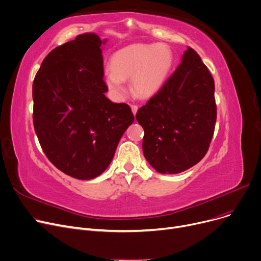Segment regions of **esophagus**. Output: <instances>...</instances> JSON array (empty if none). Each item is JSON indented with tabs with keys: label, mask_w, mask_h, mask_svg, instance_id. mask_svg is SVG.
Instances as JSON below:
<instances>
[{
	"label": "esophagus",
	"mask_w": 261,
	"mask_h": 261,
	"mask_svg": "<svg viewBox=\"0 0 261 261\" xmlns=\"http://www.w3.org/2000/svg\"><path fill=\"white\" fill-rule=\"evenodd\" d=\"M131 110H132V113L135 115L137 110H138V107L136 105H131Z\"/></svg>",
	"instance_id": "obj_1"
}]
</instances>
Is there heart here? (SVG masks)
Segmentation results:
<instances>
[{
  "label": "heart",
  "instance_id": "1",
  "mask_svg": "<svg viewBox=\"0 0 261 261\" xmlns=\"http://www.w3.org/2000/svg\"><path fill=\"white\" fill-rule=\"evenodd\" d=\"M174 60L173 50L164 43L129 45L112 56L111 69L105 73L107 86L121 97L126 93L125 80L130 77V88L136 96L152 97L167 83Z\"/></svg>",
  "mask_w": 261,
  "mask_h": 261
}]
</instances>
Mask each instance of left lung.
<instances>
[{
    "instance_id": "obj_1",
    "label": "left lung",
    "mask_w": 261,
    "mask_h": 261,
    "mask_svg": "<svg viewBox=\"0 0 261 261\" xmlns=\"http://www.w3.org/2000/svg\"><path fill=\"white\" fill-rule=\"evenodd\" d=\"M214 90L210 71L188 47L163 88L138 109L144 155L159 173L176 174L203 159L216 123Z\"/></svg>"
}]
</instances>
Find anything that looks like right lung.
I'll list each match as a JSON object with an SVG mask.
<instances>
[{"label": "right lung", "mask_w": 261, "mask_h": 261, "mask_svg": "<svg viewBox=\"0 0 261 261\" xmlns=\"http://www.w3.org/2000/svg\"><path fill=\"white\" fill-rule=\"evenodd\" d=\"M106 42L90 32L55 48L32 85L33 126L44 153L65 174L83 180L108 168L134 120L127 103L105 95Z\"/></svg>", "instance_id": "add662e5"}]
</instances>
